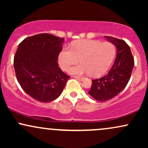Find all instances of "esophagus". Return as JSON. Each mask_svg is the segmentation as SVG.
<instances>
[{"mask_svg": "<svg viewBox=\"0 0 148 148\" xmlns=\"http://www.w3.org/2000/svg\"><path fill=\"white\" fill-rule=\"evenodd\" d=\"M74 78H75L77 80H79V81H83V79H84V77H81V76H73Z\"/></svg>", "mask_w": 148, "mask_h": 148, "instance_id": "1", "label": "esophagus"}]
</instances>
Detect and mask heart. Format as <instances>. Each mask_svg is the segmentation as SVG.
I'll return each mask as SVG.
<instances>
[{"label": "heart", "instance_id": "1", "mask_svg": "<svg viewBox=\"0 0 148 148\" xmlns=\"http://www.w3.org/2000/svg\"><path fill=\"white\" fill-rule=\"evenodd\" d=\"M115 48L111 42L82 40L73 42L69 47H64L58 54V63L62 70H67L72 64H81L69 69L72 74H90L97 77L103 75L113 62Z\"/></svg>", "mask_w": 148, "mask_h": 148}]
</instances>
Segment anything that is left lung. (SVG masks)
I'll use <instances>...</instances> for the list:
<instances>
[{"instance_id":"obj_1","label":"left lung","mask_w":148,"mask_h":148,"mask_svg":"<svg viewBox=\"0 0 148 148\" xmlns=\"http://www.w3.org/2000/svg\"><path fill=\"white\" fill-rule=\"evenodd\" d=\"M117 48L114 64L106 75L92 80L89 95L95 100L105 101L118 95L126 87L134 65V57L129 45L123 40L105 36Z\"/></svg>"}]
</instances>
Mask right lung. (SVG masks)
<instances>
[{
	"label": "right lung",
	"mask_w": 148,
	"mask_h": 148,
	"mask_svg": "<svg viewBox=\"0 0 148 148\" xmlns=\"http://www.w3.org/2000/svg\"><path fill=\"white\" fill-rule=\"evenodd\" d=\"M64 38L42 33L24 39L14 57L16 79L28 95L40 102L57 99L70 76L58 67Z\"/></svg>",
	"instance_id": "1"
}]
</instances>
